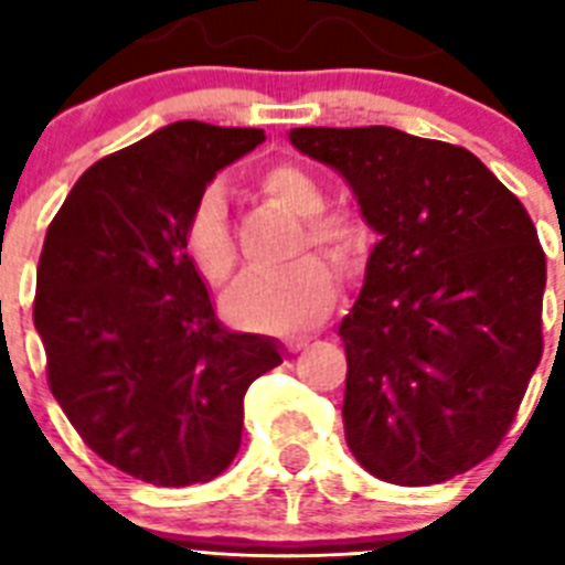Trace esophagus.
Returning a JSON list of instances; mask_svg holds the SVG:
<instances>
[{
  "label": "esophagus",
  "instance_id": "1",
  "mask_svg": "<svg viewBox=\"0 0 565 565\" xmlns=\"http://www.w3.org/2000/svg\"><path fill=\"white\" fill-rule=\"evenodd\" d=\"M302 347H308V344H302V341H297V344H291V350H302Z\"/></svg>",
  "mask_w": 565,
  "mask_h": 565
}]
</instances>
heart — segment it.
Instances as JSON below:
<instances>
[{"label":"heart","instance_id":"obj_1","mask_svg":"<svg viewBox=\"0 0 565 565\" xmlns=\"http://www.w3.org/2000/svg\"><path fill=\"white\" fill-rule=\"evenodd\" d=\"M257 190L302 218L299 248L310 243L330 260L353 263L364 248V226L347 210H324V188L313 173L291 162H277L257 175ZM184 246L201 277L224 286L237 263L226 201L218 188H206L195 199L184 224ZM335 294V274L322 257L308 255L277 271L243 274L224 299L226 317L237 328L302 330L328 317Z\"/></svg>","mask_w":565,"mask_h":565}]
</instances>
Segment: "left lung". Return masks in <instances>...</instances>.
<instances>
[{"label": "left lung", "instance_id": "8db88e82", "mask_svg": "<svg viewBox=\"0 0 565 565\" xmlns=\"http://www.w3.org/2000/svg\"><path fill=\"white\" fill-rule=\"evenodd\" d=\"M381 235L339 324L344 437L403 488L448 482L499 448L543 353L532 218L470 151L390 126L291 128Z\"/></svg>", "mask_w": 565, "mask_h": 565}]
</instances>
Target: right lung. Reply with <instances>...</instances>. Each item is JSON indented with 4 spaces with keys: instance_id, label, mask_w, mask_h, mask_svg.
<instances>
[{
    "instance_id": "right-lung-1",
    "label": "right lung",
    "mask_w": 565,
    "mask_h": 565,
    "mask_svg": "<svg viewBox=\"0 0 565 565\" xmlns=\"http://www.w3.org/2000/svg\"><path fill=\"white\" fill-rule=\"evenodd\" d=\"M263 139L170 122L92 164L46 230L33 322L50 390L97 457L157 488L224 473L248 384L282 364L274 339L218 322L184 246L195 199Z\"/></svg>"
}]
</instances>
